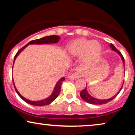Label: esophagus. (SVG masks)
Here are the masks:
<instances>
[{
    "label": "esophagus",
    "instance_id": "1",
    "mask_svg": "<svg viewBox=\"0 0 135 135\" xmlns=\"http://www.w3.org/2000/svg\"><path fill=\"white\" fill-rule=\"evenodd\" d=\"M81 76V73H80L79 71H77V72H75V73H73V74L70 75L69 77H68V78L70 80H76V79L80 78Z\"/></svg>",
    "mask_w": 135,
    "mask_h": 135
}]
</instances>
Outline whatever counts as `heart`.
Segmentation results:
<instances>
[{
  "instance_id": "1",
  "label": "heart",
  "mask_w": 135,
  "mask_h": 135,
  "mask_svg": "<svg viewBox=\"0 0 135 135\" xmlns=\"http://www.w3.org/2000/svg\"><path fill=\"white\" fill-rule=\"evenodd\" d=\"M66 50L68 56L75 58L82 56L83 63L88 64L95 62L98 60L102 52V47L96 40L78 38L69 42Z\"/></svg>"
}]
</instances>
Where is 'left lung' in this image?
I'll return each mask as SVG.
<instances>
[{
    "label": "left lung",
    "instance_id": "1",
    "mask_svg": "<svg viewBox=\"0 0 135 135\" xmlns=\"http://www.w3.org/2000/svg\"><path fill=\"white\" fill-rule=\"evenodd\" d=\"M110 48L112 49V50L115 51V52L117 53L118 54H119V56H120L122 60V62H123V67H124V69H125L124 58H123V56H122V53L120 52L119 50H117V49H116V48L114 47V45L112 44H110ZM123 85V82L122 85V86H121V88H120L119 91H118L117 93H116L115 95H114L113 97L110 98H109V99H99L91 97V96L90 95V94L88 93V91H87V85H86V87L82 91L80 92V95L81 98H82L84 99L85 101H86V102L90 103V104H106V103L109 102V101L112 100V99H113L114 98H115L117 97L118 94H119L120 93V91H121Z\"/></svg>",
    "mask_w": 135,
    "mask_h": 135
}]
</instances>
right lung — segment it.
<instances>
[{"instance_id": "1", "label": "right lung", "mask_w": 135, "mask_h": 135, "mask_svg": "<svg viewBox=\"0 0 135 135\" xmlns=\"http://www.w3.org/2000/svg\"><path fill=\"white\" fill-rule=\"evenodd\" d=\"M60 39V37L59 36H56V35H53V36H46V37H42L41 38H38V39H36V40H32V41H30L28 44H27V45H26L25 47L21 48V49H20L17 53H16V54L15 55V57H14L13 64H14L15 61L16 57H17L18 55H19L20 53H21V51H23L26 47H27L29 45H31V44H37V45H40V44H56L57 42H59ZM64 80H65V78H64V77H62V78H61L60 80L57 82L56 85H55L54 90H53L51 95L49 97H48L47 98L42 99V100H40V101H31V100H29V99L25 98V97H23V96H22L21 94L18 92L17 89H16L13 80V83L15 89L16 93H17L18 95H19V97L23 99V101H25L26 103H28V104L33 105V106H46V105L50 104V103H52L57 97H58V96L59 95V94H60V91H61V84Z\"/></svg>"}]
</instances>
